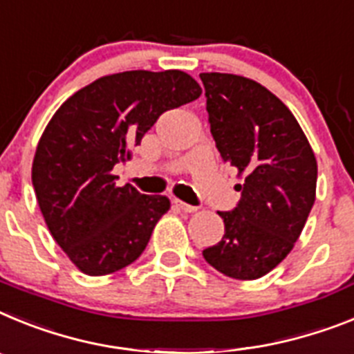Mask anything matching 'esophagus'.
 Here are the masks:
<instances>
[{
    "label": "esophagus",
    "instance_id": "34e87169",
    "mask_svg": "<svg viewBox=\"0 0 354 354\" xmlns=\"http://www.w3.org/2000/svg\"><path fill=\"white\" fill-rule=\"evenodd\" d=\"M176 207L180 208V210H183V212H187V214H194V212H198V207H192V205H187V203H183V201H180V199H176Z\"/></svg>",
    "mask_w": 354,
    "mask_h": 354
}]
</instances>
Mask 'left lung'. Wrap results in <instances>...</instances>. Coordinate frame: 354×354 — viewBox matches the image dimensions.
I'll list each match as a JSON object with an SVG mask.
<instances>
[{"label":"left lung","mask_w":354,"mask_h":354,"mask_svg":"<svg viewBox=\"0 0 354 354\" xmlns=\"http://www.w3.org/2000/svg\"><path fill=\"white\" fill-rule=\"evenodd\" d=\"M212 137L244 183L221 242L203 251L214 269L257 279L292 251L315 201L317 160L283 101L244 76L201 73Z\"/></svg>","instance_id":"obj_1"}]
</instances>
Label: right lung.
Masks as SVG:
<instances>
[{
    "mask_svg": "<svg viewBox=\"0 0 354 354\" xmlns=\"http://www.w3.org/2000/svg\"><path fill=\"white\" fill-rule=\"evenodd\" d=\"M199 96L183 71H124L80 88L55 112L33 156L32 183L49 232L82 272L110 274L146 250L171 201L118 187L112 171L162 113Z\"/></svg>",
    "mask_w": 354,
    "mask_h": 354,
    "instance_id": "1",
    "label": "right lung"
}]
</instances>
